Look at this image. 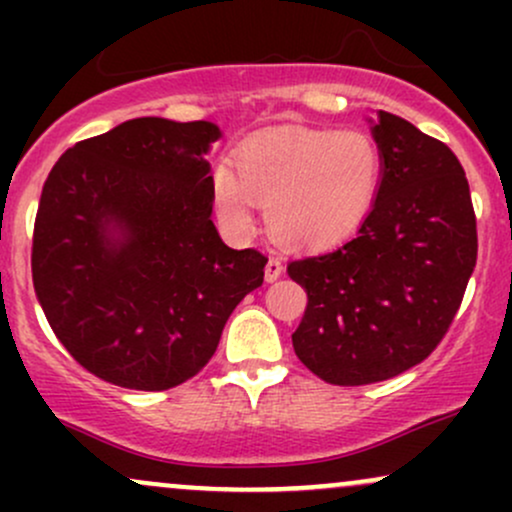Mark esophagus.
Here are the masks:
<instances>
[{
	"label": "esophagus",
	"instance_id": "obj_1",
	"mask_svg": "<svg viewBox=\"0 0 512 512\" xmlns=\"http://www.w3.org/2000/svg\"><path fill=\"white\" fill-rule=\"evenodd\" d=\"M264 274H267V279H269V281L276 279V276H279V262L269 260V262H267V267H264Z\"/></svg>",
	"mask_w": 512,
	"mask_h": 512
}]
</instances>
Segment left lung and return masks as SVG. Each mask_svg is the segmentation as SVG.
<instances>
[{
  "mask_svg": "<svg viewBox=\"0 0 512 512\" xmlns=\"http://www.w3.org/2000/svg\"><path fill=\"white\" fill-rule=\"evenodd\" d=\"M214 122L137 117L67 149L33 228V289L88 373L168 390L207 366L267 260L214 221Z\"/></svg>",
  "mask_w": 512,
  "mask_h": 512,
  "instance_id": "left-lung-1",
  "label": "left lung"
}]
</instances>
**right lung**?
<instances>
[{"label":"right lung","instance_id":"obj_1","mask_svg":"<svg viewBox=\"0 0 512 512\" xmlns=\"http://www.w3.org/2000/svg\"><path fill=\"white\" fill-rule=\"evenodd\" d=\"M380 182L356 236L289 264L308 293L296 356L332 385L395 378L436 349L477 264L464 170L402 117L373 122Z\"/></svg>","mask_w":512,"mask_h":512}]
</instances>
